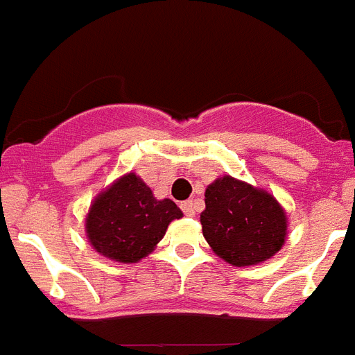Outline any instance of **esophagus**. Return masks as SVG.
<instances>
[{"label":"esophagus","instance_id":"34e87169","mask_svg":"<svg viewBox=\"0 0 355 355\" xmlns=\"http://www.w3.org/2000/svg\"><path fill=\"white\" fill-rule=\"evenodd\" d=\"M181 209H183L187 216H196V202L193 200H184L183 205H181Z\"/></svg>","mask_w":355,"mask_h":355}]
</instances>
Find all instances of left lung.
<instances>
[{
    "mask_svg": "<svg viewBox=\"0 0 355 355\" xmlns=\"http://www.w3.org/2000/svg\"><path fill=\"white\" fill-rule=\"evenodd\" d=\"M205 202L202 234L229 265H259L283 249L288 215L270 192L225 174L208 184Z\"/></svg>",
    "mask_w": 355,
    "mask_h": 355,
    "instance_id": "8db88e82",
    "label": "left lung"
}]
</instances>
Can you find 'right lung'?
I'll return each instance as SVG.
<instances>
[{
    "label": "right lung",
    "mask_w": 355,
    "mask_h": 355,
    "mask_svg": "<svg viewBox=\"0 0 355 355\" xmlns=\"http://www.w3.org/2000/svg\"><path fill=\"white\" fill-rule=\"evenodd\" d=\"M183 211L171 199H156L135 172L121 175L97 193L85 216L90 245L117 263H139L159 243Z\"/></svg>",
    "instance_id": "obj_1"
}]
</instances>
